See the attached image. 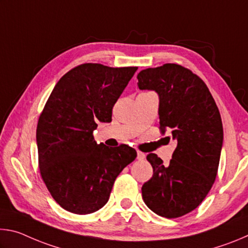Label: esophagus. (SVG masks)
<instances>
[{"label": "esophagus", "instance_id": "esophagus-1", "mask_svg": "<svg viewBox=\"0 0 248 248\" xmlns=\"http://www.w3.org/2000/svg\"><path fill=\"white\" fill-rule=\"evenodd\" d=\"M137 158L139 159V161H143V159L145 158V154H144V153H142V152H138Z\"/></svg>", "mask_w": 248, "mask_h": 248}]
</instances>
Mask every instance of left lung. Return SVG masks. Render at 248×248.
Wrapping results in <instances>:
<instances>
[{
    "label": "left lung",
    "instance_id": "obj_1",
    "mask_svg": "<svg viewBox=\"0 0 248 248\" xmlns=\"http://www.w3.org/2000/svg\"><path fill=\"white\" fill-rule=\"evenodd\" d=\"M140 90L156 92L159 129L170 130L176 149L169 165L156 154L146 159L153 176L142 198L156 215L174 219L202 202L215 183L223 144L220 111L204 82L184 66L166 63L138 74Z\"/></svg>",
    "mask_w": 248,
    "mask_h": 248
}]
</instances>
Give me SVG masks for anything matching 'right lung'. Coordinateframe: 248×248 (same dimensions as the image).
Returning <instances> with one entry per match:
<instances>
[{
    "label": "right lung",
    "mask_w": 248,
    "mask_h": 248,
    "mask_svg": "<svg viewBox=\"0 0 248 248\" xmlns=\"http://www.w3.org/2000/svg\"><path fill=\"white\" fill-rule=\"evenodd\" d=\"M138 70L84 63L65 73L50 94L37 124L41 177L66 211L89 215L107 203L121 170L137 151L97 144L98 123H110L112 107Z\"/></svg>",
    "instance_id": "1"
}]
</instances>
